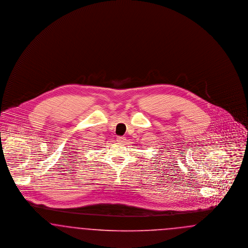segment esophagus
I'll return each instance as SVG.
<instances>
[{"mask_svg":"<svg viewBox=\"0 0 248 248\" xmlns=\"http://www.w3.org/2000/svg\"><path fill=\"white\" fill-rule=\"evenodd\" d=\"M117 141L121 142V143H124V142H126V138L123 137V136H118L117 137Z\"/></svg>","mask_w":248,"mask_h":248,"instance_id":"esophagus-1","label":"esophagus"}]
</instances>
